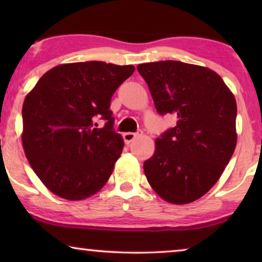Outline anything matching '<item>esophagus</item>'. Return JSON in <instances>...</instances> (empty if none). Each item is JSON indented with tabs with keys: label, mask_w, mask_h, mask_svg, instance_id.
Segmentation results:
<instances>
[{
	"label": "esophagus",
	"mask_w": 262,
	"mask_h": 262,
	"mask_svg": "<svg viewBox=\"0 0 262 262\" xmlns=\"http://www.w3.org/2000/svg\"><path fill=\"white\" fill-rule=\"evenodd\" d=\"M139 135H141V134H139V132H137V134H134V132H126V134L123 135V138H124L125 143H126V144H128V143H131L136 137H138Z\"/></svg>",
	"instance_id": "obj_1"
}]
</instances>
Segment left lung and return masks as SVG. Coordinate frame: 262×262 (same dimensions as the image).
I'll use <instances>...</instances> for the list:
<instances>
[{
	"mask_svg": "<svg viewBox=\"0 0 262 262\" xmlns=\"http://www.w3.org/2000/svg\"><path fill=\"white\" fill-rule=\"evenodd\" d=\"M156 111L177 125L155 141L144 162L151 188L170 204L184 205L212 188L237 143L235 96L209 68L179 60L139 64Z\"/></svg>",
	"mask_w": 262,
	"mask_h": 262,
	"instance_id": "1",
	"label": "left lung"
}]
</instances>
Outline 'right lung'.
Instances as JSON below:
<instances>
[{
  "label": "right lung",
  "instance_id": "right-lung-1",
  "mask_svg": "<svg viewBox=\"0 0 262 262\" xmlns=\"http://www.w3.org/2000/svg\"><path fill=\"white\" fill-rule=\"evenodd\" d=\"M134 66L60 64L39 78L23 106V146L32 169L53 194L83 200L98 193L124 148L110 110ZM106 120L94 127L95 117Z\"/></svg>",
  "mask_w": 262,
  "mask_h": 262
}]
</instances>
